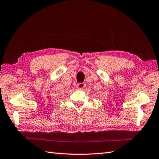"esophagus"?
Returning a JSON list of instances; mask_svg holds the SVG:
<instances>
[{
  "mask_svg": "<svg viewBox=\"0 0 159 159\" xmlns=\"http://www.w3.org/2000/svg\"><path fill=\"white\" fill-rule=\"evenodd\" d=\"M86 86V84L84 83H79L77 84V89L80 90H83Z\"/></svg>",
  "mask_w": 159,
  "mask_h": 159,
  "instance_id": "34e87169",
  "label": "esophagus"
}]
</instances>
